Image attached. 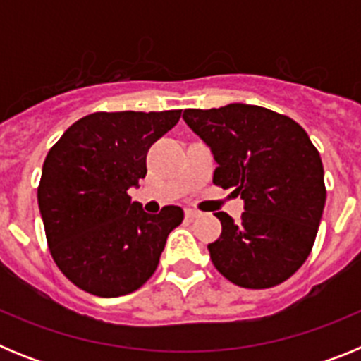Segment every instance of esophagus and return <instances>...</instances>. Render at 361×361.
Listing matches in <instances>:
<instances>
[{
    "instance_id": "esophagus-1",
    "label": "esophagus",
    "mask_w": 361,
    "mask_h": 361,
    "mask_svg": "<svg viewBox=\"0 0 361 361\" xmlns=\"http://www.w3.org/2000/svg\"><path fill=\"white\" fill-rule=\"evenodd\" d=\"M184 215H186V219L193 220V219H197V216H200V212H197V209H186V212H184Z\"/></svg>"
}]
</instances>
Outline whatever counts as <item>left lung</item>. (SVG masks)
Returning <instances> with one entry per match:
<instances>
[{"instance_id": "8db88e82", "label": "left lung", "mask_w": 361, "mask_h": 361, "mask_svg": "<svg viewBox=\"0 0 361 361\" xmlns=\"http://www.w3.org/2000/svg\"><path fill=\"white\" fill-rule=\"evenodd\" d=\"M183 119L212 149L213 183L244 200L240 220L215 213L222 233L208 244L229 282L266 289L305 262L325 206L324 166L298 123L255 104L184 110Z\"/></svg>"}]
</instances>
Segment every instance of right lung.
Returning a JSON list of instances; mask_svg holds the SVG:
<instances>
[{
  "mask_svg": "<svg viewBox=\"0 0 361 361\" xmlns=\"http://www.w3.org/2000/svg\"><path fill=\"white\" fill-rule=\"evenodd\" d=\"M180 110L95 111L66 130L44 159L37 204L50 253L79 289L103 298L139 289L159 266L178 206L148 215L128 190L146 175V153Z\"/></svg>",
  "mask_w": 361,
  "mask_h": 361,
  "instance_id": "right-lung-1",
  "label": "right lung"
}]
</instances>
